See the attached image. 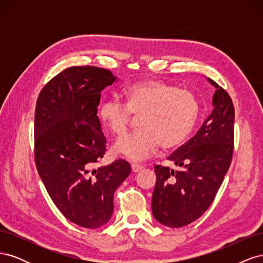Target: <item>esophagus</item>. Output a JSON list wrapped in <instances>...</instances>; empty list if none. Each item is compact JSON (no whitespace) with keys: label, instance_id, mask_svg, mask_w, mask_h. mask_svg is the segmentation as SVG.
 <instances>
[{"label":"esophagus","instance_id":"34e87169","mask_svg":"<svg viewBox=\"0 0 263 263\" xmlns=\"http://www.w3.org/2000/svg\"><path fill=\"white\" fill-rule=\"evenodd\" d=\"M142 169H144V166L140 165V164H137V163H133V164H132V170H133V172H135V173L139 172V171L142 170Z\"/></svg>","mask_w":263,"mask_h":263}]
</instances>
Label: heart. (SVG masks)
Wrapping results in <instances>:
<instances>
[{
  "instance_id": "obj_1",
  "label": "heart",
  "mask_w": 263,
  "mask_h": 263,
  "mask_svg": "<svg viewBox=\"0 0 263 263\" xmlns=\"http://www.w3.org/2000/svg\"><path fill=\"white\" fill-rule=\"evenodd\" d=\"M127 103L118 97L103 101L99 115L109 132L121 136L132 119L139 115V130L125 135L113 151L130 161H142L159 146L176 147L192 132L200 112L196 95L190 90L162 81H144L130 85L125 92Z\"/></svg>"
}]
</instances>
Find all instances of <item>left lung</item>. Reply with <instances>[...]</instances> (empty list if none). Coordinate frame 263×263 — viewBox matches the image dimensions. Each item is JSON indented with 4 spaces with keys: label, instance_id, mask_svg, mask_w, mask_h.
<instances>
[{
    "label": "left lung",
    "instance_id": "1",
    "mask_svg": "<svg viewBox=\"0 0 263 263\" xmlns=\"http://www.w3.org/2000/svg\"><path fill=\"white\" fill-rule=\"evenodd\" d=\"M216 89L213 110L202 127L168 157L179 169L156 165L151 209L160 224L179 228L200 218L213 203L232 163L235 108L228 93Z\"/></svg>",
    "mask_w": 263,
    "mask_h": 263
}]
</instances>
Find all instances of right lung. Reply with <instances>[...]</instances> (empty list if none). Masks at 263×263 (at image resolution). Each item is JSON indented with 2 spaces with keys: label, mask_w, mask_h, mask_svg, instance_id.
I'll use <instances>...</instances> for the list:
<instances>
[{
  "label": "right lung",
  "mask_w": 263,
  "mask_h": 263,
  "mask_svg": "<svg viewBox=\"0 0 263 263\" xmlns=\"http://www.w3.org/2000/svg\"><path fill=\"white\" fill-rule=\"evenodd\" d=\"M116 79L107 69L70 67L43 87L36 103L39 177L63 216L84 228H99L110 219L115 191L132 170L123 159L94 168L106 149L98 117L101 92Z\"/></svg>",
  "instance_id": "right-lung-1"
}]
</instances>
